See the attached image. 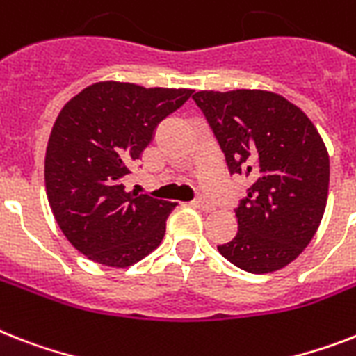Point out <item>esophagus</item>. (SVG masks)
<instances>
[{
  "label": "esophagus",
  "mask_w": 356,
  "mask_h": 356,
  "mask_svg": "<svg viewBox=\"0 0 356 356\" xmlns=\"http://www.w3.org/2000/svg\"><path fill=\"white\" fill-rule=\"evenodd\" d=\"M193 207L199 208V210H203V212H210L213 210V207L208 201H203V199H197V201H193Z\"/></svg>",
  "instance_id": "esophagus-1"
}]
</instances>
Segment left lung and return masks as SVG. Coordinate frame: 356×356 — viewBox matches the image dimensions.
Instances as JSON below:
<instances>
[{"label":"left lung","mask_w":356,"mask_h":356,"mask_svg":"<svg viewBox=\"0 0 356 356\" xmlns=\"http://www.w3.org/2000/svg\"><path fill=\"white\" fill-rule=\"evenodd\" d=\"M230 173L252 179L236 208L238 234L221 256L252 274L294 261L320 227L329 193V153L311 118L263 89L197 91Z\"/></svg>","instance_id":"left-lung-1"}]
</instances>
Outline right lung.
<instances>
[{"label":"right lung","mask_w":356,"mask_h":356,"mask_svg":"<svg viewBox=\"0 0 356 356\" xmlns=\"http://www.w3.org/2000/svg\"><path fill=\"white\" fill-rule=\"evenodd\" d=\"M192 93L104 80L58 113L45 152L49 207L69 243L91 261L126 268L163 241L177 203L126 192L124 179L159 122Z\"/></svg>","instance_id":"1"}]
</instances>
